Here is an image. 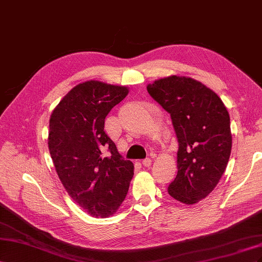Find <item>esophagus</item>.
<instances>
[{"label":"esophagus","mask_w":262,"mask_h":262,"mask_svg":"<svg viewBox=\"0 0 262 262\" xmlns=\"http://www.w3.org/2000/svg\"><path fill=\"white\" fill-rule=\"evenodd\" d=\"M141 162H143V164H144L145 167H149L151 164V159L150 158H145Z\"/></svg>","instance_id":"1"}]
</instances>
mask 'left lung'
Segmentation results:
<instances>
[{"mask_svg": "<svg viewBox=\"0 0 262 262\" xmlns=\"http://www.w3.org/2000/svg\"><path fill=\"white\" fill-rule=\"evenodd\" d=\"M147 91L170 114L179 143L178 173L168 193L184 204L196 203L214 190L227 167L228 112L217 94L189 77L157 80Z\"/></svg>", "mask_w": 262, "mask_h": 262, "instance_id": "left-lung-1", "label": "left lung"}]
</instances>
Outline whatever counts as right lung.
I'll use <instances>...</instances> for the list:
<instances>
[{"label":"right lung","mask_w":262,"mask_h":262,"mask_svg":"<svg viewBox=\"0 0 262 262\" xmlns=\"http://www.w3.org/2000/svg\"><path fill=\"white\" fill-rule=\"evenodd\" d=\"M128 89L100 81L74 86L52 112L49 152L64 189L93 217H107L126 198L134 164L104 130L105 117Z\"/></svg>","instance_id":"right-lung-1"}]
</instances>
